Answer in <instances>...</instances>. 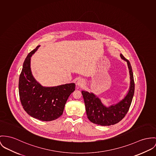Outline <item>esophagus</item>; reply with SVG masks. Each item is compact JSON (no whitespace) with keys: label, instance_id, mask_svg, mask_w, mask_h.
<instances>
[{"label":"esophagus","instance_id":"34e87169","mask_svg":"<svg viewBox=\"0 0 156 156\" xmlns=\"http://www.w3.org/2000/svg\"><path fill=\"white\" fill-rule=\"evenodd\" d=\"M84 84H85L84 80L83 79H81V78L79 79V80L77 81V82H76V84H77L78 86H80V87H83V86L84 85Z\"/></svg>","mask_w":156,"mask_h":156}]
</instances>
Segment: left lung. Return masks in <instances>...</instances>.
<instances>
[{
	"label": "left lung",
	"mask_w": 156,
	"mask_h": 156,
	"mask_svg": "<svg viewBox=\"0 0 156 156\" xmlns=\"http://www.w3.org/2000/svg\"><path fill=\"white\" fill-rule=\"evenodd\" d=\"M120 58L127 62L129 75L130 86L127 94L120 101L108 107L105 106L101 100L93 93L82 91L87 118L92 123L101 126L115 125L122 120L130 108L134 94L135 84L132 67L129 61L120 54Z\"/></svg>",
	"instance_id": "left-lung-1"
}]
</instances>
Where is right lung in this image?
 Listing matches in <instances>:
<instances>
[{
    "mask_svg": "<svg viewBox=\"0 0 156 156\" xmlns=\"http://www.w3.org/2000/svg\"><path fill=\"white\" fill-rule=\"evenodd\" d=\"M40 47L31 51L25 59L19 79V94L25 111L31 117L51 121L63 114L66 102L75 90V83L43 87L34 78L31 70V57Z\"/></svg>",
    "mask_w": 156,
    "mask_h": 156,
    "instance_id": "right-lung-1",
    "label": "right lung"
}]
</instances>
